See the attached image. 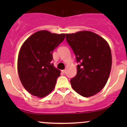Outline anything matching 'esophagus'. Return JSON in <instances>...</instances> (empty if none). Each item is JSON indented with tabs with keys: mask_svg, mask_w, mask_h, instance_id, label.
Instances as JSON below:
<instances>
[{
	"mask_svg": "<svg viewBox=\"0 0 127 127\" xmlns=\"http://www.w3.org/2000/svg\"><path fill=\"white\" fill-rule=\"evenodd\" d=\"M65 72H66V70H62V72L63 74H64L65 73Z\"/></svg>",
	"mask_w": 127,
	"mask_h": 127,
	"instance_id": "1",
	"label": "esophagus"
}]
</instances>
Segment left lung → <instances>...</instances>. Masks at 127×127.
<instances>
[{"mask_svg": "<svg viewBox=\"0 0 127 127\" xmlns=\"http://www.w3.org/2000/svg\"><path fill=\"white\" fill-rule=\"evenodd\" d=\"M76 59L77 74L71 79L73 89L85 97L104 88L112 67L110 46L103 37L90 31L65 34Z\"/></svg>", "mask_w": 127, "mask_h": 127, "instance_id": "1", "label": "left lung"}]
</instances>
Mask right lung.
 Listing matches in <instances>:
<instances>
[{
  "instance_id": "obj_1",
  "label": "right lung",
  "mask_w": 127,
  "mask_h": 127,
  "mask_svg": "<svg viewBox=\"0 0 127 127\" xmlns=\"http://www.w3.org/2000/svg\"><path fill=\"white\" fill-rule=\"evenodd\" d=\"M64 38L65 34L41 30L30 36L21 46L17 64L19 78L32 95L44 97L54 88L60 70L51 63L52 52Z\"/></svg>"
}]
</instances>
